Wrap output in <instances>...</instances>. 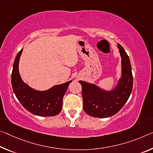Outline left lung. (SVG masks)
I'll return each instance as SVG.
<instances>
[{
    "label": "left lung",
    "instance_id": "8db88e82",
    "mask_svg": "<svg viewBox=\"0 0 153 153\" xmlns=\"http://www.w3.org/2000/svg\"><path fill=\"white\" fill-rule=\"evenodd\" d=\"M122 59V76L116 88L105 91L93 84L79 81L82 87L83 108L88 115L107 118L116 114L124 106L131 93L133 75L129 56L118 43Z\"/></svg>",
    "mask_w": 153,
    "mask_h": 153
}]
</instances>
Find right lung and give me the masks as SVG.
Listing matches in <instances>:
<instances>
[{
    "label": "right lung",
    "instance_id": "1",
    "mask_svg": "<svg viewBox=\"0 0 153 153\" xmlns=\"http://www.w3.org/2000/svg\"><path fill=\"white\" fill-rule=\"evenodd\" d=\"M22 50L16 56L11 74V85L17 99L26 110L35 115L53 116L59 114L62 108V99L71 81L54 86L45 91H38L29 87L19 74V60Z\"/></svg>",
    "mask_w": 153,
    "mask_h": 153
}]
</instances>
